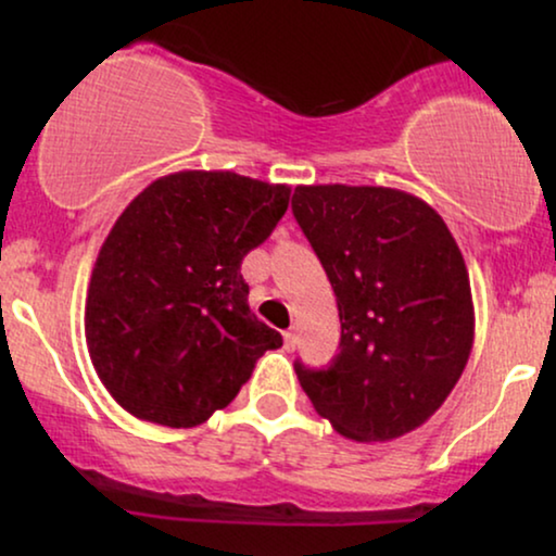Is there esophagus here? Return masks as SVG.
Returning a JSON list of instances; mask_svg holds the SVG:
<instances>
[{
    "instance_id": "1",
    "label": "esophagus",
    "mask_w": 556,
    "mask_h": 556,
    "mask_svg": "<svg viewBox=\"0 0 556 556\" xmlns=\"http://www.w3.org/2000/svg\"><path fill=\"white\" fill-rule=\"evenodd\" d=\"M295 342H298L295 329H287V331H285V348L292 350V348H295Z\"/></svg>"
}]
</instances>
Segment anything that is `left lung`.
I'll return each mask as SVG.
<instances>
[{
  "instance_id": "left-lung-1",
  "label": "left lung",
  "mask_w": 556,
  "mask_h": 556,
  "mask_svg": "<svg viewBox=\"0 0 556 556\" xmlns=\"http://www.w3.org/2000/svg\"><path fill=\"white\" fill-rule=\"evenodd\" d=\"M292 214L327 271L340 353L295 363L303 392L337 433L387 442L450 397L473 348L460 248L426 201L376 185H298Z\"/></svg>"
}]
</instances>
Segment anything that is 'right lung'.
Listing matches in <instances>:
<instances>
[{
  "mask_svg": "<svg viewBox=\"0 0 556 556\" xmlns=\"http://www.w3.org/2000/svg\"><path fill=\"white\" fill-rule=\"evenodd\" d=\"M287 203V185L188 169L159 177L119 214L88 285L86 342L130 416L203 424L238 397L266 350L282 348L251 314L240 264Z\"/></svg>",
  "mask_w": 556,
  "mask_h": 556,
  "instance_id": "add662e5",
  "label": "right lung"
}]
</instances>
